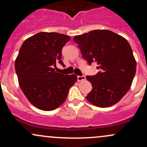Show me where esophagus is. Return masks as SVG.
<instances>
[{"instance_id": "34e87169", "label": "esophagus", "mask_w": 147, "mask_h": 147, "mask_svg": "<svg viewBox=\"0 0 147 147\" xmlns=\"http://www.w3.org/2000/svg\"><path fill=\"white\" fill-rule=\"evenodd\" d=\"M86 79V77L85 76H77V80L78 82H81V81L85 80Z\"/></svg>"}]
</instances>
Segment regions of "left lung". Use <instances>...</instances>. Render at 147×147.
Listing matches in <instances>:
<instances>
[{
	"instance_id": "1",
	"label": "left lung",
	"mask_w": 147,
	"mask_h": 147,
	"mask_svg": "<svg viewBox=\"0 0 147 147\" xmlns=\"http://www.w3.org/2000/svg\"><path fill=\"white\" fill-rule=\"evenodd\" d=\"M84 59L89 64L97 62L96 75L86 76L92 90L86 99L94 106L109 107L126 95L136 72V61L129 42L107 30H95L73 38Z\"/></svg>"
}]
</instances>
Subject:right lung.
<instances>
[{"mask_svg":"<svg viewBox=\"0 0 147 147\" xmlns=\"http://www.w3.org/2000/svg\"><path fill=\"white\" fill-rule=\"evenodd\" d=\"M70 40L63 34L43 32L27 38L20 48L15 61L18 84L37 109L45 111L57 109L77 82V75H64L55 69L57 62L64 65L61 50Z\"/></svg>","mask_w":147,"mask_h":147,"instance_id":"add662e5","label":"right lung"}]
</instances>
